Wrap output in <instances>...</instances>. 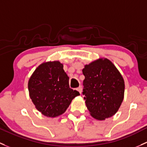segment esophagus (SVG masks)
I'll list each match as a JSON object with an SVG mask.
<instances>
[{
  "mask_svg": "<svg viewBox=\"0 0 147 147\" xmlns=\"http://www.w3.org/2000/svg\"><path fill=\"white\" fill-rule=\"evenodd\" d=\"M76 90L77 91H78L79 92H80V94H81L82 93V86H79V87H78L76 89Z\"/></svg>",
  "mask_w": 147,
  "mask_h": 147,
  "instance_id": "1",
  "label": "esophagus"
}]
</instances>
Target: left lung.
Segmentation results:
<instances>
[{
    "label": "left lung",
    "instance_id": "8db88e82",
    "mask_svg": "<svg viewBox=\"0 0 147 147\" xmlns=\"http://www.w3.org/2000/svg\"><path fill=\"white\" fill-rule=\"evenodd\" d=\"M82 72V94L91 115L100 120L113 116L124 97L125 83L119 71L105 58L86 65Z\"/></svg>",
    "mask_w": 147,
    "mask_h": 147
}]
</instances>
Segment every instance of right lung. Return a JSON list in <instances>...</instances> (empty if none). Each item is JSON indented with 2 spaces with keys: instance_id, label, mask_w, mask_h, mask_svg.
<instances>
[{
  "instance_id": "add662e5",
  "label": "right lung",
  "mask_w": 147,
  "mask_h": 147,
  "mask_svg": "<svg viewBox=\"0 0 147 147\" xmlns=\"http://www.w3.org/2000/svg\"><path fill=\"white\" fill-rule=\"evenodd\" d=\"M29 96L36 109L47 117L58 116L68 108L79 92L70 89L69 77L59 61L41 64L29 80Z\"/></svg>"
}]
</instances>
